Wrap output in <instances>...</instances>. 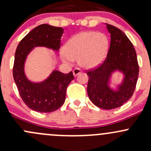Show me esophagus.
I'll list each match as a JSON object with an SVG mask.
<instances>
[{"label":"esophagus","mask_w":151,"mask_h":151,"mask_svg":"<svg viewBox=\"0 0 151 151\" xmlns=\"http://www.w3.org/2000/svg\"><path fill=\"white\" fill-rule=\"evenodd\" d=\"M80 73H82V70H81L80 69H79V68H75V69L73 70V75H74V77L77 76L79 74H80Z\"/></svg>","instance_id":"obj_1"}]
</instances>
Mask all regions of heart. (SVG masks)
Wrapping results in <instances>:
<instances>
[{"label": "heart", "instance_id": "heart-1", "mask_svg": "<svg viewBox=\"0 0 151 151\" xmlns=\"http://www.w3.org/2000/svg\"><path fill=\"white\" fill-rule=\"evenodd\" d=\"M109 45V40L103 33L82 32L73 36L65 44L61 58L69 63L77 58L80 66L93 69L104 61Z\"/></svg>", "mask_w": 151, "mask_h": 151}]
</instances>
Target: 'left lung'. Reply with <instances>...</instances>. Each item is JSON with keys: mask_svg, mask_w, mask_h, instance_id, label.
Segmentation results:
<instances>
[{"mask_svg": "<svg viewBox=\"0 0 151 151\" xmlns=\"http://www.w3.org/2000/svg\"><path fill=\"white\" fill-rule=\"evenodd\" d=\"M111 35V42L104 63L88 71V94L90 101L101 109H116L129 101L135 89L139 74L137 54L126 35L113 25L106 24ZM119 71L124 75L116 90L109 84L112 74Z\"/></svg>", "mask_w": 151, "mask_h": 151, "instance_id": "obj_1", "label": "left lung"}]
</instances>
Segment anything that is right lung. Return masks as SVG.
I'll return each mask as SVG.
<instances>
[{
	"label": "right lung",
	"mask_w": 151,
	"mask_h": 151,
	"mask_svg": "<svg viewBox=\"0 0 151 151\" xmlns=\"http://www.w3.org/2000/svg\"><path fill=\"white\" fill-rule=\"evenodd\" d=\"M63 33L61 27L46 24L39 25L20 41L16 50L13 68L14 80L24 103L30 109L40 113L53 112L62 106L66 88L74 77L72 71L64 74L54 70L42 82H31L25 75V61L35 47H45L58 51Z\"/></svg>",
	"instance_id": "obj_1"
}]
</instances>
